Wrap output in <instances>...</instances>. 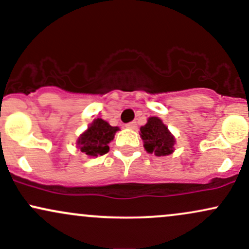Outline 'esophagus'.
I'll return each instance as SVG.
<instances>
[{
	"label": "esophagus",
	"mask_w": 249,
	"mask_h": 249,
	"mask_svg": "<svg viewBox=\"0 0 249 249\" xmlns=\"http://www.w3.org/2000/svg\"><path fill=\"white\" fill-rule=\"evenodd\" d=\"M125 126H126L127 128H131V130H134V128L137 127V122H130V123H127L126 125H125Z\"/></svg>",
	"instance_id": "esophagus-1"
}]
</instances>
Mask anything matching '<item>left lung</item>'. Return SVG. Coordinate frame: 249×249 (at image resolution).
I'll list each match as a JSON object with an SVG mask.
<instances>
[{
  "mask_svg": "<svg viewBox=\"0 0 249 249\" xmlns=\"http://www.w3.org/2000/svg\"><path fill=\"white\" fill-rule=\"evenodd\" d=\"M141 136L148 153L161 157L173 152V145L176 142L174 137L158 117L148 118L146 125L141 127Z\"/></svg>",
  "mask_w": 249,
  "mask_h": 249,
  "instance_id": "obj_1",
  "label": "left lung"
}]
</instances>
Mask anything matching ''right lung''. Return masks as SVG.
<instances>
[{
    "mask_svg": "<svg viewBox=\"0 0 249 249\" xmlns=\"http://www.w3.org/2000/svg\"><path fill=\"white\" fill-rule=\"evenodd\" d=\"M117 131H118L117 126H111L108 123L97 118L90 125V127L79 137L77 144L79 145L81 152L87 156H103L110 150L108 142L112 141Z\"/></svg>",
    "mask_w": 249,
    "mask_h": 249,
    "instance_id": "right-lung-1",
    "label": "right lung"
}]
</instances>
